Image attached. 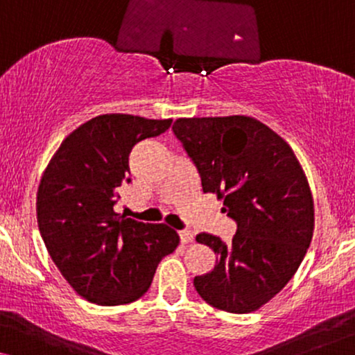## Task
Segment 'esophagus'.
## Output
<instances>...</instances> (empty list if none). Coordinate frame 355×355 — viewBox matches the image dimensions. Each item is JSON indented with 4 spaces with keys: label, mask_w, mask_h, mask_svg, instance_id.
<instances>
[{
    "label": "esophagus",
    "mask_w": 355,
    "mask_h": 355,
    "mask_svg": "<svg viewBox=\"0 0 355 355\" xmlns=\"http://www.w3.org/2000/svg\"><path fill=\"white\" fill-rule=\"evenodd\" d=\"M179 239H181V244H191L193 242V234L187 230H181L179 231Z\"/></svg>",
    "instance_id": "obj_1"
}]
</instances>
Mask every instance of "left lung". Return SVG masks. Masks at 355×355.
Returning a JSON list of instances; mask_svg holds the SVG:
<instances>
[{"mask_svg":"<svg viewBox=\"0 0 355 355\" xmlns=\"http://www.w3.org/2000/svg\"><path fill=\"white\" fill-rule=\"evenodd\" d=\"M173 132L196 164L202 191L223 198L236 221L230 244L202 232L215 252L210 273L193 286L211 307L250 313L273 299L297 271L313 234V198L293 148L249 116L179 118Z\"/></svg>","mask_w":355,"mask_h":355,"instance_id":"obj_1","label":"left lung"}]
</instances>
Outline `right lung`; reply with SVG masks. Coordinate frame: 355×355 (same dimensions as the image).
Returning a JSON list of instances; mask_svg holds the SVG:
<instances>
[{
    "instance_id": "right-lung-1",
    "label": "right lung",
    "mask_w": 355,
    "mask_h": 355,
    "mask_svg": "<svg viewBox=\"0 0 355 355\" xmlns=\"http://www.w3.org/2000/svg\"><path fill=\"white\" fill-rule=\"evenodd\" d=\"M171 119L101 114L62 140L37 192L42 239L77 294L98 305L134 302L147 293L163 257L179 244L166 225L113 210L130 182L129 153L140 140L169 129Z\"/></svg>"
}]
</instances>
